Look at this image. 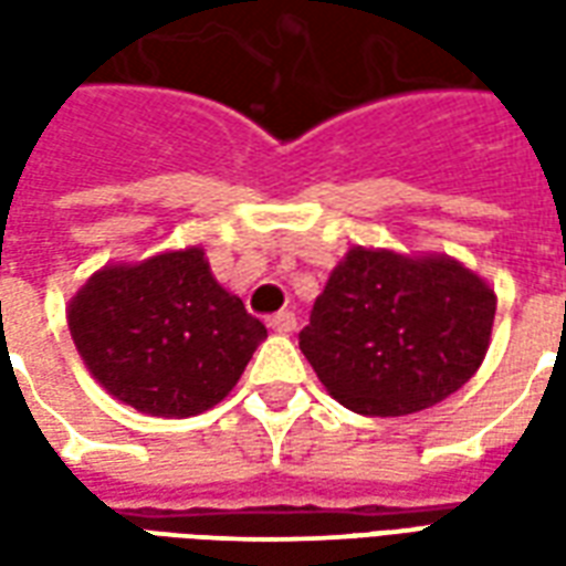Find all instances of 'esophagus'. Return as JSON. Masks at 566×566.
Returning a JSON list of instances; mask_svg holds the SVG:
<instances>
[{
  "label": "esophagus",
  "mask_w": 566,
  "mask_h": 566,
  "mask_svg": "<svg viewBox=\"0 0 566 566\" xmlns=\"http://www.w3.org/2000/svg\"><path fill=\"white\" fill-rule=\"evenodd\" d=\"M266 324H270L272 333H294L296 331V315H294V312H279V315H272Z\"/></svg>",
  "instance_id": "1"
}]
</instances>
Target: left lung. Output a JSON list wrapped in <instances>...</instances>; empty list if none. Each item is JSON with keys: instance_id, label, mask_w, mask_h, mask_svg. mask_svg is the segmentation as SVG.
I'll list each match as a JSON object with an SVG mask.
<instances>
[{"instance_id": "8db88e82", "label": "left lung", "mask_w": 566, "mask_h": 566, "mask_svg": "<svg viewBox=\"0 0 566 566\" xmlns=\"http://www.w3.org/2000/svg\"><path fill=\"white\" fill-rule=\"evenodd\" d=\"M494 312V291L458 260L357 245L315 300L300 352L345 409L412 416L473 379Z\"/></svg>"}]
</instances>
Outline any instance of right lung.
<instances>
[{
  "instance_id": "1",
  "label": "right lung",
  "mask_w": 566,
  "mask_h": 566,
  "mask_svg": "<svg viewBox=\"0 0 566 566\" xmlns=\"http://www.w3.org/2000/svg\"><path fill=\"white\" fill-rule=\"evenodd\" d=\"M69 333L105 391L160 418L221 403L266 339L263 321L214 282L202 248L93 272L69 303Z\"/></svg>"
}]
</instances>
